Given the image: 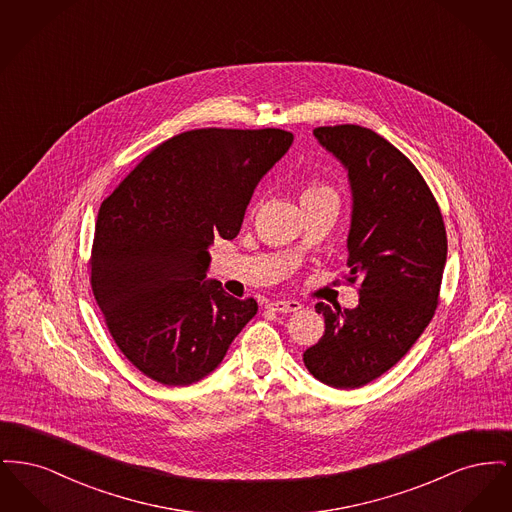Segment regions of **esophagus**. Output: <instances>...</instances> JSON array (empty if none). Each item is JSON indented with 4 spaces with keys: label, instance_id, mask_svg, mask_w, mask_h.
<instances>
[{
    "label": "esophagus",
    "instance_id": "esophagus-1",
    "mask_svg": "<svg viewBox=\"0 0 512 512\" xmlns=\"http://www.w3.org/2000/svg\"><path fill=\"white\" fill-rule=\"evenodd\" d=\"M268 309L274 311V313L286 315V313L299 311V309H301V303H299V301H272V303H268Z\"/></svg>",
    "mask_w": 512,
    "mask_h": 512
}]
</instances>
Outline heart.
Segmentation results:
<instances>
[{"label":"heart","mask_w":512,"mask_h":512,"mask_svg":"<svg viewBox=\"0 0 512 512\" xmlns=\"http://www.w3.org/2000/svg\"><path fill=\"white\" fill-rule=\"evenodd\" d=\"M318 194H332L328 188H324V186H317V184H313V186H309V188H305L303 190V195H301V199L303 197H309V195H318Z\"/></svg>","instance_id":"1"}]
</instances>
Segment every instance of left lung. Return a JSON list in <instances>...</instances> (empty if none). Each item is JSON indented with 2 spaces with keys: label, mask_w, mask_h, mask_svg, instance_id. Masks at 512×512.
<instances>
[{
  "label": "left lung",
  "mask_w": 512,
  "mask_h": 512,
  "mask_svg": "<svg viewBox=\"0 0 512 512\" xmlns=\"http://www.w3.org/2000/svg\"><path fill=\"white\" fill-rule=\"evenodd\" d=\"M313 134L347 172L349 280L363 284L355 309L317 303L326 328L303 363L322 384L355 390L399 363L430 324L447 234L420 172L380 134L357 124L320 126Z\"/></svg>",
  "instance_id": "8db88e82"
}]
</instances>
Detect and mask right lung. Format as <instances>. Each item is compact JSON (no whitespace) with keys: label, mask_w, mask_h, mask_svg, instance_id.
Here are the masks:
<instances>
[{"label":"right lung","mask_w":512,"mask_h":512,"mask_svg":"<svg viewBox=\"0 0 512 512\" xmlns=\"http://www.w3.org/2000/svg\"><path fill=\"white\" fill-rule=\"evenodd\" d=\"M278 128H201L153 149L99 207L92 290L124 357L165 386L219 368L257 315L209 280V247L234 240L261 178L292 147Z\"/></svg>","instance_id":"right-lung-1"}]
</instances>
